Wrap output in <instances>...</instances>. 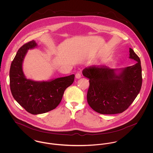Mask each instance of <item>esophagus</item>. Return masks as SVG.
<instances>
[{"instance_id":"1","label":"esophagus","mask_w":153,"mask_h":153,"mask_svg":"<svg viewBox=\"0 0 153 153\" xmlns=\"http://www.w3.org/2000/svg\"><path fill=\"white\" fill-rule=\"evenodd\" d=\"M75 77H76V78H77V79L81 78V74H79V73H76V75H75Z\"/></svg>"}]
</instances>
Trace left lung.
Segmentation results:
<instances>
[{
  "label": "left lung",
  "mask_w": 153,
  "mask_h": 153,
  "mask_svg": "<svg viewBox=\"0 0 153 153\" xmlns=\"http://www.w3.org/2000/svg\"><path fill=\"white\" fill-rule=\"evenodd\" d=\"M129 58L134 65L111 69L106 66H91L82 71L89 79L87 92L89 105L101 114H115L127 109L139 94L142 85V70L139 57L130 48Z\"/></svg>",
  "instance_id": "obj_1"
}]
</instances>
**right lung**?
Listing matches in <instances>:
<instances>
[{
	"instance_id": "1",
	"label": "right lung",
	"mask_w": 153,
	"mask_h": 153,
	"mask_svg": "<svg viewBox=\"0 0 153 153\" xmlns=\"http://www.w3.org/2000/svg\"><path fill=\"white\" fill-rule=\"evenodd\" d=\"M35 41L25 44L18 51L10 68V87L14 99L28 112L37 115L55 109L61 102L64 91L74 81L75 75L48 81L26 78L22 68L29 49L37 47Z\"/></svg>"
}]
</instances>
